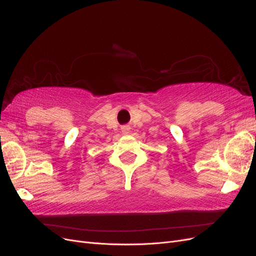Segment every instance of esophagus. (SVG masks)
<instances>
[{
    "label": "esophagus",
    "instance_id": "34e87169",
    "mask_svg": "<svg viewBox=\"0 0 256 256\" xmlns=\"http://www.w3.org/2000/svg\"><path fill=\"white\" fill-rule=\"evenodd\" d=\"M124 132H126V130H124Z\"/></svg>",
    "mask_w": 256,
    "mask_h": 256
}]
</instances>
